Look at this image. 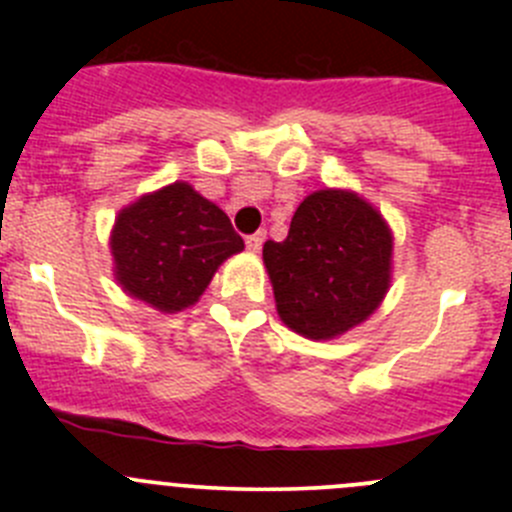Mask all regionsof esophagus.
<instances>
[{
	"instance_id": "1",
	"label": "esophagus",
	"mask_w": 512,
	"mask_h": 512,
	"mask_svg": "<svg viewBox=\"0 0 512 512\" xmlns=\"http://www.w3.org/2000/svg\"><path fill=\"white\" fill-rule=\"evenodd\" d=\"M262 242H265V232H255V235L247 237L245 245H247V250H250V252H260Z\"/></svg>"
}]
</instances>
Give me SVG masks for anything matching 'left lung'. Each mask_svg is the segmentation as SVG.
I'll use <instances>...</instances> for the list:
<instances>
[{
	"label": "left lung",
	"mask_w": 512,
	"mask_h": 512,
	"mask_svg": "<svg viewBox=\"0 0 512 512\" xmlns=\"http://www.w3.org/2000/svg\"><path fill=\"white\" fill-rule=\"evenodd\" d=\"M394 237L352 190L307 195L282 242L262 247L277 314L307 339H334L366 322L391 282Z\"/></svg>",
	"instance_id": "left-lung-1"
}]
</instances>
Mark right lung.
I'll use <instances>...</instances> for the list:
<instances>
[{"label": "right lung", "mask_w": 512, "mask_h": 512, "mask_svg": "<svg viewBox=\"0 0 512 512\" xmlns=\"http://www.w3.org/2000/svg\"><path fill=\"white\" fill-rule=\"evenodd\" d=\"M242 250L230 218L183 180L123 208L111 232L118 285L168 314L198 302L215 270Z\"/></svg>", "instance_id": "right-lung-1"}]
</instances>
